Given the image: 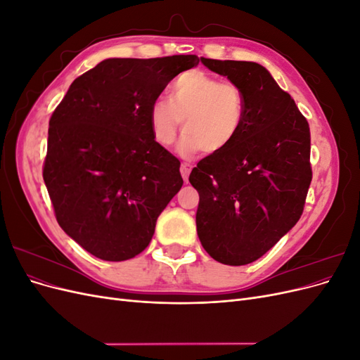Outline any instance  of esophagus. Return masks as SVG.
Returning a JSON list of instances; mask_svg holds the SVG:
<instances>
[{"instance_id":"esophagus-1","label":"esophagus","mask_w":360,"mask_h":360,"mask_svg":"<svg viewBox=\"0 0 360 360\" xmlns=\"http://www.w3.org/2000/svg\"><path fill=\"white\" fill-rule=\"evenodd\" d=\"M191 163H188V162H183L181 163V167H180V172H181V177H183V180L184 181H188L189 180V174H191Z\"/></svg>"}]
</instances>
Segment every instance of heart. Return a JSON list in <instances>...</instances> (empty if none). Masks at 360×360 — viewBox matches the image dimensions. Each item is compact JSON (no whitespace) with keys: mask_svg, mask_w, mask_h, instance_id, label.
Instances as JSON below:
<instances>
[{"mask_svg":"<svg viewBox=\"0 0 360 360\" xmlns=\"http://www.w3.org/2000/svg\"><path fill=\"white\" fill-rule=\"evenodd\" d=\"M171 100L158 97L148 111L151 130L162 146H171L183 123V156L198 151L216 155L237 138L245 122L240 86L202 70L184 72L171 86ZM185 122H183L182 120Z\"/></svg>","mask_w":360,"mask_h":360,"instance_id":"b5f03b06","label":"heart"}]
</instances>
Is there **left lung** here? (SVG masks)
Listing matches in <instances>:
<instances>
[{
    "label": "left lung",
    "mask_w": 360,
    "mask_h": 360,
    "mask_svg": "<svg viewBox=\"0 0 360 360\" xmlns=\"http://www.w3.org/2000/svg\"><path fill=\"white\" fill-rule=\"evenodd\" d=\"M201 63L240 86L245 122L230 146L191 172L200 193L197 233L213 259L243 266L263 257L300 219L312 180L309 124L261 64Z\"/></svg>",
    "instance_id": "obj_1"
}]
</instances>
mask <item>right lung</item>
I'll list each match as a JSON object with an SVG mask.
<instances>
[{
    "label": "right lung",
    "mask_w": 360,
    "mask_h": 360,
    "mask_svg": "<svg viewBox=\"0 0 360 360\" xmlns=\"http://www.w3.org/2000/svg\"><path fill=\"white\" fill-rule=\"evenodd\" d=\"M197 56L108 58L78 76L52 112L43 163L64 233L105 261L141 254L181 184L180 160L156 143L148 111Z\"/></svg>",
    "instance_id": "right-lung-1"
}]
</instances>
